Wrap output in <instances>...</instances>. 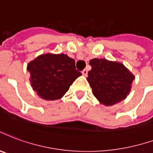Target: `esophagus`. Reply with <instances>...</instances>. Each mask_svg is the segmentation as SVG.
Masks as SVG:
<instances>
[{"label": "esophagus", "instance_id": "34e87169", "mask_svg": "<svg viewBox=\"0 0 153 153\" xmlns=\"http://www.w3.org/2000/svg\"><path fill=\"white\" fill-rule=\"evenodd\" d=\"M82 75H84V76H87V74H88V71H87L86 69H84V70L82 71Z\"/></svg>", "mask_w": 153, "mask_h": 153}]
</instances>
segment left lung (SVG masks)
Listing matches in <instances>:
<instances>
[{
  "instance_id": "1",
  "label": "left lung",
  "mask_w": 153,
  "mask_h": 153,
  "mask_svg": "<svg viewBox=\"0 0 153 153\" xmlns=\"http://www.w3.org/2000/svg\"><path fill=\"white\" fill-rule=\"evenodd\" d=\"M89 65L88 81L100 103L110 106L126 98L134 76L125 65L102 58L91 59Z\"/></svg>"
}]
</instances>
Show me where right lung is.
Returning <instances> with one entry per match:
<instances>
[{
  "label": "right lung",
  "mask_w": 153,
  "mask_h": 153,
  "mask_svg": "<svg viewBox=\"0 0 153 153\" xmlns=\"http://www.w3.org/2000/svg\"><path fill=\"white\" fill-rule=\"evenodd\" d=\"M27 69L33 90L46 100L62 98L82 74L75 69L74 60L63 53L39 55L28 63Z\"/></svg>",
  "instance_id": "1"
}]
</instances>
